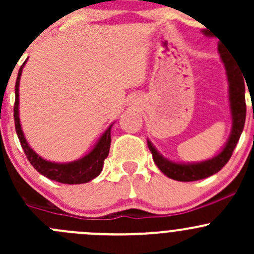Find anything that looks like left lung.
Returning a JSON list of instances; mask_svg holds the SVG:
<instances>
[{
	"label": "left lung",
	"mask_w": 254,
	"mask_h": 254,
	"mask_svg": "<svg viewBox=\"0 0 254 254\" xmlns=\"http://www.w3.org/2000/svg\"><path fill=\"white\" fill-rule=\"evenodd\" d=\"M205 35H209L207 32H203ZM222 47L219 45V53L221 60L226 68L227 81H229V101L230 109H231L232 129L229 140L225 143L222 150L212 158L201 162H173L163 157L155 148L152 142L147 140V146L152 153L153 162L156 163L161 172L168 178H172L179 182H194L199 179L207 178V177L219 172L231 158L232 152L236 147L241 134L243 131L246 120V98H245V82L242 75L238 72L237 65L232 61L229 54H225ZM245 77V76H243Z\"/></svg>",
	"instance_id": "left-lung-1"
}]
</instances>
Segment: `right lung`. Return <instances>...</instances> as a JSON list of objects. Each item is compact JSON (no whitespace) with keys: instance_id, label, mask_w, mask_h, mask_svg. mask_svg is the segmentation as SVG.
Masks as SVG:
<instances>
[{"instance_id":"obj_1","label":"right lung","mask_w":254,"mask_h":254,"mask_svg":"<svg viewBox=\"0 0 254 254\" xmlns=\"http://www.w3.org/2000/svg\"><path fill=\"white\" fill-rule=\"evenodd\" d=\"M25 64V63H24ZM24 64L20 66L19 71H18L17 81H16V102H14V125H16V131L19 139L22 148L24 150L25 156H27L28 161L30 165L40 173V175L45 176L47 178L51 181L60 182L64 184H82L87 183V182L92 181L96 177L99 176L103 168V162L107 158L109 153V148H111V131L112 125H109L108 129L103 132L99 140L97 141L94 147L83 156L79 160L72 161V162H51V161L44 160L40 157L34 150L29 146V143L25 140L24 134H23L22 127H20L19 120V81L20 75H22V70L24 67Z\"/></svg>"}]
</instances>
